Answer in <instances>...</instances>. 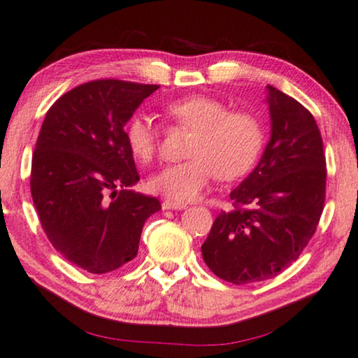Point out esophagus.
Wrapping results in <instances>:
<instances>
[{"instance_id":"obj_1","label":"esophagus","mask_w":358,"mask_h":358,"mask_svg":"<svg viewBox=\"0 0 358 358\" xmlns=\"http://www.w3.org/2000/svg\"><path fill=\"white\" fill-rule=\"evenodd\" d=\"M186 207V204L185 202H178V201H170V199H165L164 202H162V209L164 210H170V209H175V210H181V209H185Z\"/></svg>"}]
</instances>
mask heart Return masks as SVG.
<instances>
[{
	"label": "heart",
	"instance_id": "1",
	"mask_svg": "<svg viewBox=\"0 0 358 358\" xmlns=\"http://www.w3.org/2000/svg\"><path fill=\"white\" fill-rule=\"evenodd\" d=\"M165 114L178 127L194 131L189 159L159 170L149 188L175 201H193L218 177L231 181L250 172L262 152L264 127L248 110H230L223 101L194 94L173 101ZM125 141L133 157L151 162L159 151V131L145 115H133L125 125Z\"/></svg>",
	"mask_w": 358,
	"mask_h": 358
}]
</instances>
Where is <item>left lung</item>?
I'll list each match as a JSON object with an SVG mask.
<instances>
[{
    "mask_svg": "<svg viewBox=\"0 0 358 358\" xmlns=\"http://www.w3.org/2000/svg\"><path fill=\"white\" fill-rule=\"evenodd\" d=\"M271 138L252 173L230 193L202 244L213 275L233 285L286 270L317 231L327 197V157L310 110L268 85Z\"/></svg>",
    "mask_w": 358,
    "mask_h": 358,
    "instance_id": "obj_1",
    "label": "left lung"
}]
</instances>
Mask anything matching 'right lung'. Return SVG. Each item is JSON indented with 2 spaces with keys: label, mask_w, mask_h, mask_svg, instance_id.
<instances>
[{
  "label": "right lung",
  "mask_w": 358,
  "mask_h": 358,
  "mask_svg": "<svg viewBox=\"0 0 358 358\" xmlns=\"http://www.w3.org/2000/svg\"><path fill=\"white\" fill-rule=\"evenodd\" d=\"M159 85L101 78L62 94L43 120L30 191L43 231L69 262L108 273L136 257L156 197L127 189L140 180L125 124Z\"/></svg>",
  "instance_id": "obj_1"
}]
</instances>
